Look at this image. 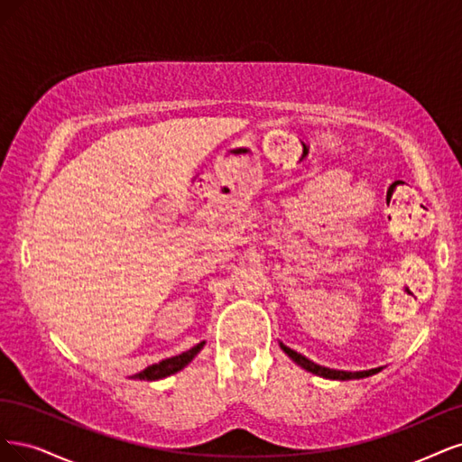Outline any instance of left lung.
<instances>
[{
	"instance_id": "1",
	"label": "left lung",
	"mask_w": 462,
	"mask_h": 462,
	"mask_svg": "<svg viewBox=\"0 0 462 462\" xmlns=\"http://www.w3.org/2000/svg\"><path fill=\"white\" fill-rule=\"evenodd\" d=\"M280 347H282V351H284L290 359L295 363V365H300L301 368H305V370H309V372H312V374H317V376H322V378H330V380H355V378H366V376H372V374H376V372H380L382 368H372V370H361V372H347V370H334V368H326V366H320V365H317V363H312V361H309L307 356H303L301 353H297V351H293V349H290V347H286L284 344H280Z\"/></svg>"
}]
</instances>
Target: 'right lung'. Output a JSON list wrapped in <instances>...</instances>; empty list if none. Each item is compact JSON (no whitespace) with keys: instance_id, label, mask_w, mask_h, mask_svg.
I'll use <instances>...</instances> for the list:
<instances>
[{"instance_id":"1","label":"right lung","mask_w":462,"mask_h":462,"mask_svg":"<svg viewBox=\"0 0 462 462\" xmlns=\"http://www.w3.org/2000/svg\"><path fill=\"white\" fill-rule=\"evenodd\" d=\"M203 346H205V341H201V344H198V346H193L189 351H184L180 355L171 356V359H165V361H161L157 365H152V366L143 368L142 372H138V374H134L132 378L134 380H150V382L167 378V376L174 374V372L182 370L188 363H191L193 356H196L203 349Z\"/></svg>"}]
</instances>
